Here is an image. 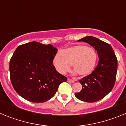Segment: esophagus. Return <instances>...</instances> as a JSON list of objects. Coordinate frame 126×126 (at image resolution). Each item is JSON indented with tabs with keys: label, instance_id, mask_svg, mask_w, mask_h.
<instances>
[{
	"label": "esophagus",
	"instance_id": "34e87169",
	"mask_svg": "<svg viewBox=\"0 0 126 126\" xmlns=\"http://www.w3.org/2000/svg\"><path fill=\"white\" fill-rule=\"evenodd\" d=\"M67 81H68V82H69V83H74V80H73V79H69V78H68L67 79Z\"/></svg>",
	"mask_w": 126,
	"mask_h": 126
}]
</instances>
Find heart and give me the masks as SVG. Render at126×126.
<instances>
[{
    "label": "heart",
    "mask_w": 126,
    "mask_h": 126,
    "mask_svg": "<svg viewBox=\"0 0 126 126\" xmlns=\"http://www.w3.org/2000/svg\"><path fill=\"white\" fill-rule=\"evenodd\" d=\"M98 56L93 48L78 45L59 52L53 57V64L58 73L64 74L69 71L71 64L80 76H85L94 69Z\"/></svg>",
    "instance_id": "b5f03b06"
}]
</instances>
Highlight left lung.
Returning a JSON list of instances; mask_svg holds the SVG:
<instances>
[{
	"label": "left lung",
	"mask_w": 126,
	"mask_h": 126,
	"mask_svg": "<svg viewBox=\"0 0 126 126\" xmlns=\"http://www.w3.org/2000/svg\"><path fill=\"white\" fill-rule=\"evenodd\" d=\"M79 42L88 43L97 51L98 65L91 74L79 80L82 90L76 97L86 102H95L103 98L113 89L116 80L117 59L109 43L93 36H86Z\"/></svg>",
	"instance_id": "8db88e82"
}]
</instances>
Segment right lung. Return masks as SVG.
<instances>
[{
    "mask_svg": "<svg viewBox=\"0 0 126 126\" xmlns=\"http://www.w3.org/2000/svg\"><path fill=\"white\" fill-rule=\"evenodd\" d=\"M57 49L52 45L32 42L16 48L9 63L10 78L15 91L34 103L52 98L67 77L55 70L53 59Z\"/></svg>",
    "mask_w": 126,
    "mask_h": 126,
    "instance_id": "obj_1",
    "label": "right lung"
}]
</instances>
